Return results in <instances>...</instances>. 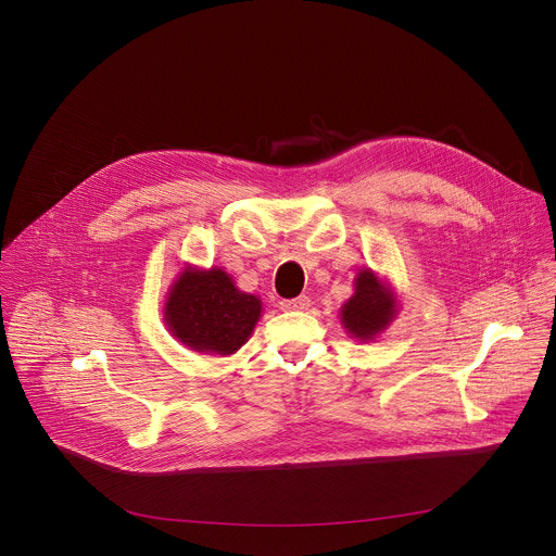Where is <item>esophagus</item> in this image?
Returning a JSON list of instances; mask_svg holds the SVG:
<instances>
[{
	"label": "esophagus",
	"instance_id": "obj_1",
	"mask_svg": "<svg viewBox=\"0 0 556 556\" xmlns=\"http://www.w3.org/2000/svg\"><path fill=\"white\" fill-rule=\"evenodd\" d=\"M309 307V296H305V294H301V296H296V299H286V301H281V309H296V312H303V309H307Z\"/></svg>",
	"mask_w": 556,
	"mask_h": 556
}]
</instances>
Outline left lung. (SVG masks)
I'll list each match as a JSON object with an SVG mask.
<instances>
[{
	"label": "left lung",
	"mask_w": 556,
	"mask_h": 556,
	"mask_svg": "<svg viewBox=\"0 0 556 556\" xmlns=\"http://www.w3.org/2000/svg\"><path fill=\"white\" fill-rule=\"evenodd\" d=\"M401 312V294L395 286L365 266L354 277V292L341 305L339 319L343 330L356 343H371L393 324Z\"/></svg>",
	"instance_id": "1"
}]
</instances>
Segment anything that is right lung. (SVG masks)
<instances>
[{"mask_svg":"<svg viewBox=\"0 0 556 556\" xmlns=\"http://www.w3.org/2000/svg\"><path fill=\"white\" fill-rule=\"evenodd\" d=\"M262 312V299L237 288L224 268L185 264L165 294L163 321L185 348L232 356L251 339Z\"/></svg>","mask_w":556,"mask_h":556,"instance_id":"right-lung-1","label":"right lung"}]
</instances>
